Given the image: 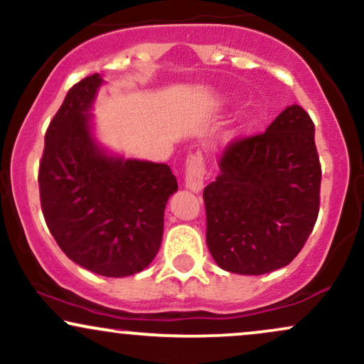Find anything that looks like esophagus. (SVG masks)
Segmentation results:
<instances>
[{"instance_id": "1", "label": "esophagus", "mask_w": 364, "mask_h": 364, "mask_svg": "<svg viewBox=\"0 0 364 364\" xmlns=\"http://www.w3.org/2000/svg\"><path fill=\"white\" fill-rule=\"evenodd\" d=\"M203 179H205V164H203L202 157L190 156L185 168V186L198 193L203 188Z\"/></svg>"}]
</instances>
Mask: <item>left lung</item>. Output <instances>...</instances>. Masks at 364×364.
<instances>
[{"instance_id":"1","label":"left lung","mask_w":364,"mask_h":364,"mask_svg":"<svg viewBox=\"0 0 364 364\" xmlns=\"http://www.w3.org/2000/svg\"><path fill=\"white\" fill-rule=\"evenodd\" d=\"M203 190L207 246L220 269L262 275L289 265L320 210L315 124L286 107L263 133L232 140Z\"/></svg>"}]
</instances>
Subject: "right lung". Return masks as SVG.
<instances>
[{
	"instance_id": "obj_1",
	"label": "right lung",
	"mask_w": 364,
	"mask_h": 364,
	"mask_svg": "<svg viewBox=\"0 0 364 364\" xmlns=\"http://www.w3.org/2000/svg\"><path fill=\"white\" fill-rule=\"evenodd\" d=\"M101 83L97 73L75 83L49 123L41 207L70 260L104 277H127L161 248L164 208L178 181L168 164L123 161L97 147L89 111Z\"/></svg>"
}]
</instances>
